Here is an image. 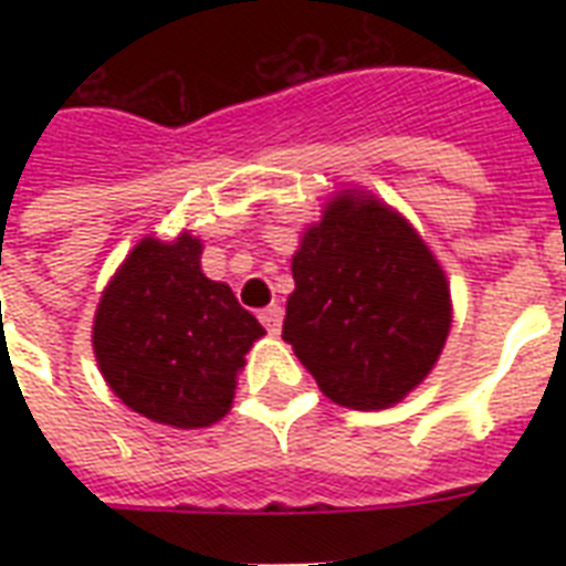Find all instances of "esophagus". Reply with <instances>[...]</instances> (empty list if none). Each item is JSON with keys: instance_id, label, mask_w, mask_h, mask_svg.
<instances>
[{"instance_id": "34e87169", "label": "esophagus", "mask_w": 566, "mask_h": 566, "mask_svg": "<svg viewBox=\"0 0 566 566\" xmlns=\"http://www.w3.org/2000/svg\"><path fill=\"white\" fill-rule=\"evenodd\" d=\"M258 319L264 323V328L270 332V335H279V332H282V319H284L282 305H266V308L258 314Z\"/></svg>"}]
</instances>
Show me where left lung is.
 Segmentation results:
<instances>
[{
	"label": "left lung",
	"mask_w": 566,
	"mask_h": 566,
	"mask_svg": "<svg viewBox=\"0 0 566 566\" xmlns=\"http://www.w3.org/2000/svg\"><path fill=\"white\" fill-rule=\"evenodd\" d=\"M282 337L332 402L381 411L438 364L452 296L443 266L402 213L337 190L302 231Z\"/></svg>",
	"instance_id": "left-lung-1"
}]
</instances>
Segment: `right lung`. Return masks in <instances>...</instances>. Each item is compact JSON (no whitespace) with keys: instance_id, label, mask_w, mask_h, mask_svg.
<instances>
[{"instance_id":"add662e5","label":"right lung","mask_w":566,"mask_h":566,"mask_svg":"<svg viewBox=\"0 0 566 566\" xmlns=\"http://www.w3.org/2000/svg\"><path fill=\"white\" fill-rule=\"evenodd\" d=\"M266 332L229 284L202 273V240L144 238L111 275L93 355L114 396L172 429H205L234 399L247 353Z\"/></svg>"}]
</instances>
